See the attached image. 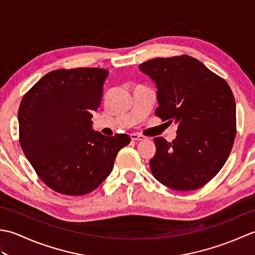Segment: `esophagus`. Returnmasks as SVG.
Returning <instances> with one entry per match:
<instances>
[{
  "label": "esophagus",
  "instance_id": "1",
  "mask_svg": "<svg viewBox=\"0 0 255 255\" xmlns=\"http://www.w3.org/2000/svg\"><path fill=\"white\" fill-rule=\"evenodd\" d=\"M130 138L131 140H133V141H141V140L145 139L143 136H141V134H138V133H131Z\"/></svg>",
  "mask_w": 255,
  "mask_h": 255
}]
</instances>
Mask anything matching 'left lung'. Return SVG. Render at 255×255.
<instances>
[{
    "mask_svg": "<svg viewBox=\"0 0 255 255\" xmlns=\"http://www.w3.org/2000/svg\"><path fill=\"white\" fill-rule=\"evenodd\" d=\"M139 70L156 88L155 115L177 126L176 138H154L153 176L175 191H193L221 170L236 138V101L228 83L188 56L155 58Z\"/></svg>",
    "mask_w": 255,
    "mask_h": 255,
    "instance_id": "1",
    "label": "left lung"
}]
</instances>
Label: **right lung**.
Returning <instances> with one entry per match:
<instances>
[{"mask_svg":"<svg viewBox=\"0 0 255 255\" xmlns=\"http://www.w3.org/2000/svg\"><path fill=\"white\" fill-rule=\"evenodd\" d=\"M108 71L56 70L44 75L21 100L19 143L46 185L64 195L94 191L113 170L130 137H107L92 129Z\"/></svg>","mask_w":255,"mask_h":255,"instance_id":"add662e5","label":"right lung"}]
</instances>
